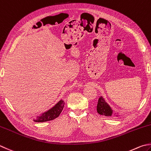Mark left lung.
Returning a JSON list of instances; mask_svg holds the SVG:
<instances>
[{
    "instance_id": "obj_1",
    "label": "left lung",
    "mask_w": 151,
    "mask_h": 151,
    "mask_svg": "<svg viewBox=\"0 0 151 151\" xmlns=\"http://www.w3.org/2000/svg\"><path fill=\"white\" fill-rule=\"evenodd\" d=\"M97 111L100 115L106 116H111L113 113L111 109L105 101V100L101 97L98 100V103L97 105Z\"/></svg>"
}]
</instances>
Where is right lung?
Wrapping results in <instances>:
<instances>
[{
  "instance_id": "1",
  "label": "right lung",
  "mask_w": 151,
  "mask_h": 151,
  "mask_svg": "<svg viewBox=\"0 0 151 151\" xmlns=\"http://www.w3.org/2000/svg\"><path fill=\"white\" fill-rule=\"evenodd\" d=\"M64 105L65 103L63 102V101L61 100L52 109H50L48 111L44 113L40 116H38L37 119L34 120V121L37 122H44L56 119V118L60 116V114H61V111L64 107Z\"/></svg>"
}]
</instances>
